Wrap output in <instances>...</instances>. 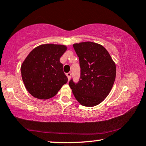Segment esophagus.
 <instances>
[{"label": "esophagus", "instance_id": "34e87169", "mask_svg": "<svg viewBox=\"0 0 146 146\" xmlns=\"http://www.w3.org/2000/svg\"><path fill=\"white\" fill-rule=\"evenodd\" d=\"M66 76L68 77V80H70V78H71V72L66 73Z\"/></svg>", "mask_w": 146, "mask_h": 146}]
</instances>
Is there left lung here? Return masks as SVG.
<instances>
[{
    "label": "left lung",
    "mask_w": 146,
    "mask_h": 146,
    "mask_svg": "<svg viewBox=\"0 0 146 146\" xmlns=\"http://www.w3.org/2000/svg\"><path fill=\"white\" fill-rule=\"evenodd\" d=\"M73 47L79 57L80 78L69 86L77 101L84 106L98 105L108 96L114 83L116 66L102 45L93 42L76 43Z\"/></svg>",
    "instance_id": "8db88e82"
}]
</instances>
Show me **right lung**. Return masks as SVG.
Returning <instances> with one entry per match:
<instances>
[{
    "mask_svg": "<svg viewBox=\"0 0 146 146\" xmlns=\"http://www.w3.org/2000/svg\"><path fill=\"white\" fill-rule=\"evenodd\" d=\"M65 45L46 44L34 48L22 64V78L27 91L36 98L54 96L68 82L60 58L66 51Z\"/></svg>",
    "mask_w": 146,
    "mask_h": 146,
    "instance_id": "right-lung-1",
    "label": "right lung"
}]
</instances>
